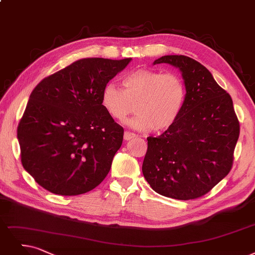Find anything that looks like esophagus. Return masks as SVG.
<instances>
[{
  "mask_svg": "<svg viewBox=\"0 0 255 255\" xmlns=\"http://www.w3.org/2000/svg\"><path fill=\"white\" fill-rule=\"evenodd\" d=\"M134 137H136V135L134 133H130V131H128V130L126 131L125 135H124L125 140H130V139H133Z\"/></svg>",
  "mask_w": 255,
  "mask_h": 255,
  "instance_id": "34e87169",
  "label": "esophagus"
}]
</instances>
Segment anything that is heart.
Wrapping results in <instances>:
<instances>
[{"mask_svg": "<svg viewBox=\"0 0 255 255\" xmlns=\"http://www.w3.org/2000/svg\"><path fill=\"white\" fill-rule=\"evenodd\" d=\"M124 90L108 84L101 95V105L117 121H124L136 106L137 114L128 125L138 130L162 131L180 117L186 100V86L177 73L141 68L122 79Z\"/></svg>", "mask_w": 255, "mask_h": 255, "instance_id": "heart-1", "label": "heart"}]
</instances>
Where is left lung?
I'll list each match as a JSON object with an SVG mask.
<instances>
[{
	"label": "left lung",
	"mask_w": 255,
	"mask_h": 255,
	"mask_svg": "<svg viewBox=\"0 0 255 255\" xmlns=\"http://www.w3.org/2000/svg\"><path fill=\"white\" fill-rule=\"evenodd\" d=\"M179 68L186 100L178 120L158 137H147L142 171L159 195L192 200L209 192L233 164L240 121L231 96L209 71L185 55H165L154 62Z\"/></svg>",
	"instance_id": "obj_1"
}]
</instances>
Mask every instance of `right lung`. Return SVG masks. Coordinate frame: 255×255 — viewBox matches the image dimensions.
<instances>
[{
  "label": "right lung",
  "mask_w": 255,
  "mask_h": 255,
  "mask_svg": "<svg viewBox=\"0 0 255 255\" xmlns=\"http://www.w3.org/2000/svg\"><path fill=\"white\" fill-rule=\"evenodd\" d=\"M130 59L81 58L34 88L17 139L22 164L38 185L77 196L105 180L125 130L104 109L101 95Z\"/></svg>",
  "instance_id": "1"
}]
</instances>
